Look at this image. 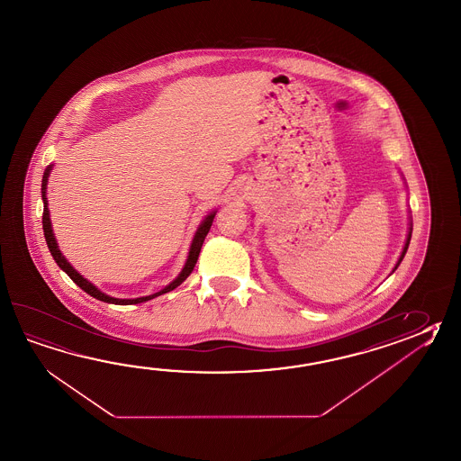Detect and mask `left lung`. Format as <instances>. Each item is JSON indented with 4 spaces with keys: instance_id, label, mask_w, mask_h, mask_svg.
I'll return each instance as SVG.
<instances>
[{
    "instance_id": "left-lung-1",
    "label": "left lung",
    "mask_w": 461,
    "mask_h": 461,
    "mask_svg": "<svg viewBox=\"0 0 461 461\" xmlns=\"http://www.w3.org/2000/svg\"><path fill=\"white\" fill-rule=\"evenodd\" d=\"M411 238H412V216H409V231H407V238H405V245L402 248V253L399 256V259H397V263H395L394 269H393V273H394L395 269L399 267V264L402 263V259H404L405 253H407V248H409V243H411Z\"/></svg>"
}]
</instances>
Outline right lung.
I'll return each mask as SVG.
<instances>
[{
  "label": "right lung",
  "instance_id": "1",
  "mask_svg": "<svg viewBox=\"0 0 461 461\" xmlns=\"http://www.w3.org/2000/svg\"><path fill=\"white\" fill-rule=\"evenodd\" d=\"M52 167H54V164H50L46 167V172H44V177H42V188H41V194H42V202H44V213H42V230H44V236H46V243H48L49 251L52 254V258H54V261H56L57 266L64 271V273L72 279V281L76 282L77 285L82 289V291L86 292V294H90L92 297L95 299H98V301L106 302V303H114V305H131V303H141V302H148L150 299H154V297H159L162 294H166V292L174 291L176 287H179L182 282L187 279L190 273L194 271V267H195V264H197L198 254H200V249H202V245H203V241H205V236L208 235V231H210V226L213 223V218L216 215V210L213 212H210L205 218H203V221L198 225L197 231H195V235H194V240H192V243H190V249H188L187 261L184 264V267H182V271H180L179 276L174 279V281L170 282L169 285H166L164 289H160L159 292H156V294H150V295H146V297H138V299H114L112 295H106L104 292L100 291L95 284L88 281V279H85L82 274L77 271L76 267L72 266V264L68 263L66 259V256L62 254V251L59 249V245H57L56 236H54V230H52V223H50V213H49L48 208V197H46V194H48V182L49 176H50V172H52Z\"/></svg>",
  "mask_w": 461,
  "mask_h": 461
}]
</instances>
